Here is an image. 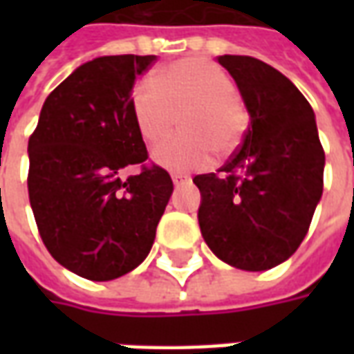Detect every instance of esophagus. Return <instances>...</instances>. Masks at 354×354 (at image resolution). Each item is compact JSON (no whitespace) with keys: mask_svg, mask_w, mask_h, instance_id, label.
Returning <instances> with one entry per match:
<instances>
[{"mask_svg":"<svg viewBox=\"0 0 354 354\" xmlns=\"http://www.w3.org/2000/svg\"><path fill=\"white\" fill-rule=\"evenodd\" d=\"M189 180V176H185V174H172V182H174V185H180L184 184V182H187Z\"/></svg>","mask_w":354,"mask_h":354,"instance_id":"obj_1","label":"esophagus"}]
</instances>
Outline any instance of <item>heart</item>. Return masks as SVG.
Listing matches in <instances>:
<instances>
[{
    "mask_svg": "<svg viewBox=\"0 0 354 354\" xmlns=\"http://www.w3.org/2000/svg\"><path fill=\"white\" fill-rule=\"evenodd\" d=\"M134 123L147 146H159L176 131L182 134L155 151L153 159L174 172L203 169L227 157L243 142L248 109L237 87L220 66L207 58L185 57L161 66L153 81H140L131 94Z\"/></svg>",
    "mask_w": 354,
    "mask_h": 354,
    "instance_id": "1",
    "label": "heart"
}]
</instances>
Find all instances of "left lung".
<instances>
[{
    "instance_id": "8db88e82",
    "label": "left lung",
    "mask_w": 354,
    "mask_h": 354,
    "mask_svg": "<svg viewBox=\"0 0 354 354\" xmlns=\"http://www.w3.org/2000/svg\"><path fill=\"white\" fill-rule=\"evenodd\" d=\"M250 113L243 144L218 172L193 178L210 250L245 271L288 260L309 231L324 185L315 113L297 87L258 58L223 55Z\"/></svg>"
}]
</instances>
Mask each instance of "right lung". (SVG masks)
Segmentation results:
<instances>
[{
	"label": "right lung",
	"mask_w": 354,
	"mask_h": 354,
	"mask_svg": "<svg viewBox=\"0 0 354 354\" xmlns=\"http://www.w3.org/2000/svg\"><path fill=\"white\" fill-rule=\"evenodd\" d=\"M155 55H117L80 66L43 104L28 140V195L50 256L88 281H111L151 250L172 193L147 162L131 109L134 81ZM138 164L127 180L118 170Z\"/></svg>",
	"instance_id": "1"
}]
</instances>
